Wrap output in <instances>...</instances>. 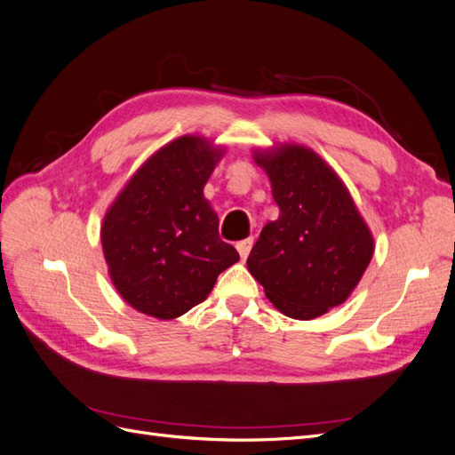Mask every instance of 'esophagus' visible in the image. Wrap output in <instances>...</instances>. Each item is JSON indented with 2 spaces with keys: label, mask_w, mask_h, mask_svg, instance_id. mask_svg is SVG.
Instances as JSON below:
<instances>
[{
  "label": "esophagus",
  "mask_w": 455,
  "mask_h": 455,
  "mask_svg": "<svg viewBox=\"0 0 455 455\" xmlns=\"http://www.w3.org/2000/svg\"><path fill=\"white\" fill-rule=\"evenodd\" d=\"M252 244H254V239H252V237H249V239H244V241H239V243H237V251H239V254H241V259H246V256L251 254Z\"/></svg>",
  "instance_id": "obj_1"
}]
</instances>
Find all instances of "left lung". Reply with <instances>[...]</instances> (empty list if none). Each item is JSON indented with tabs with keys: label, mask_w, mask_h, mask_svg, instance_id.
Returning <instances> with one entry per match:
<instances>
[{
	"label": "left lung",
	"mask_w": 455,
	"mask_h": 455,
	"mask_svg": "<svg viewBox=\"0 0 455 455\" xmlns=\"http://www.w3.org/2000/svg\"><path fill=\"white\" fill-rule=\"evenodd\" d=\"M279 218L261 229L246 266L271 304L315 319L347 299L366 271L374 239L336 172L301 146L256 156Z\"/></svg>",
	"instance_id": "left-lung-1"
}]
</instances>
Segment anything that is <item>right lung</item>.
Listing matches in <instances>:
<instances>
[{"mask_svg": "<svg viewBox=\"0 0 455 455\" xmlns=\"http://www.w3.org/2000/svg\"><path fill=\"white\" fill-rule=\"evenodd\" d=\"M220 154L182 136L151 156L121 191L102 224V249L117 292L161 321L211 294L239 259L220 239L218 216L203 196Z\"/></svg>", "mask_w": 455, "mask_h": 455, "instance_id": "obj_1", "label": "right lung"}]
</instances>
